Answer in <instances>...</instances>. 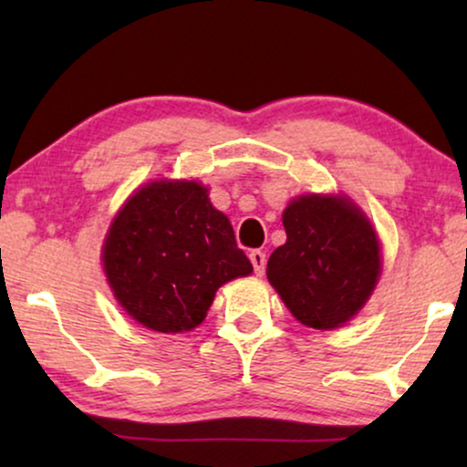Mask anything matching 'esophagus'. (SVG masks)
<instances>
[{
	"instance_id": "1",
	"label": "esophagus",
	"mask_w": 467,
	"mask_h": 467,
	"mask_svg": "<svg viewBox=\"0 0 467 467\" xmlns=\"http://www.w3.org/2000/svg\"><path fill=\"white\" fill-rule=\"evenodd\" d=\"M251 264L254 267V274L261 276L265 272V253L264 251H253L251 253Z\"/></svg>"
}]
</instances>
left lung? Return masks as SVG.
I'll use <instances>...</instances> for the list:
<instances>
[{"mask_svg":"<svg viewBox=\"0 0 467 467\" xmlns=\"http://www.w3.org/2000/svg\"><path fill=\"white\" fill-rule=\"evenodd\" d=\"M286 242L267 259V280L291 315L336 329L372 296L380 244L368 216L344 195H299L283 213Z\"/></svg>","mask_w":467,"mask_h":467,"instance_id":"1","label":"left lung"}]
</instances>
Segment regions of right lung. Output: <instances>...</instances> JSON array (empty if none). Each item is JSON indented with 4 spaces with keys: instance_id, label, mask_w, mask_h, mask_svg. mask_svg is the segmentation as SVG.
I'll list each match as a JSON object with an SVG mask.
<instances>
[{
    "instance_id": "obj_1",
    "label": "right lung",
    "mask_w": 467,
    "mask_h": 467,
    "mask_svg": "<svg viewBox=\"0 0 467 467\" xmlns=\"http://www.w3.org/2000/svg\"><path fill=\"white\" fill-rule=\"evenodd\" d=\"M101 261L127 315L161 334L197 327L216 289L253 272L232 223L195 181L140 187L114 216Z\"/></svg>"
}]
</instances>
